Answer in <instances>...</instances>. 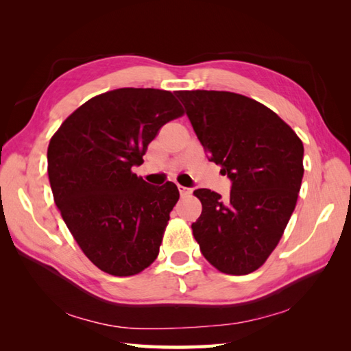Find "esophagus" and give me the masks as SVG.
<instances>
[{
	"instance_id": "1",
	"label": "esophagus",
	"mask_w": 351,
	"mask_h": 351,
	"mask_svg": "<svg viewBox=\"0 0 351 351\" xmlns=\"http://www.w3.org/2000/svg\"><path fill=\"white\" fill-rule=\"evenodd\" d=\"M178 190H180L181 196H189V195H191V191H193L189 187H184V185H178Z\"/></svg>"
}]
</instances>
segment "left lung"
Masks as SVG:
<instances>
[{"mask_svg":"<svg viewBox=\"0 0 351 351\" xmlns=\"http://www.w3.org/2000/svg\"><path fill=\"white\" fill-rule=\"evenodd\" d=\"M208 160L232 182L223 200L195 190L202 214L193 235L206 261L226 274H249L265 263L293 214L303 178V143L258 101L232 92H176Z\"/></svg>","mask_w":351,"mask_h":351,"instance_id":"obj_1","label":"left lung"}]
</instances>
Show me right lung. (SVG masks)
Wrapping results in <instances>:
<instances>
[{
	"instance_id": "right-lung-1",
	"label": "right lung",
	"mask_w": 351,
	"mask_h": 351,
	"mask_svg": "<svg viewBox=\"0 0 351 351\" xmlns=\"http://www.w3.org/2000/svg\"><path fill=\"white\" fill-rule=\"evenodd\" d=\"M184 114L173 93L117 88L88 99L48 146L54 202L84 255L102 271L132 276L158 256L173 182L158 187L132 173L161 126Z\"/></svg>"
}]
</instances>
